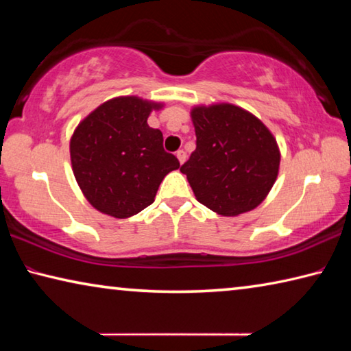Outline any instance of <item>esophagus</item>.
<instances>
[{"label":"esophagus","mask_w":351,"mask_h":351,"mask_svg":"<svg viewBox=\"0 0 351 351\" xmlns=\"http://www.w3.org/2000/svg\"><path fill=\"white\" fill-rule=\"evenodd\" d=\"M176 158H178V161H180V164H184V162H186L187 154H186V152H184V150H178L176 152Z\"/></svg>","instance_id":"1"}]
</instances>
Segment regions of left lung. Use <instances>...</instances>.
<instances>
[{
	"instance_id": "1",
	"label": "left lung",
	"mask_w": 351,
	"mask_h": 351,
	"mask_svg": "<svg viewBox=\"0 0 351 351\" xmlns=\"http://www.w3.org/2000/svg\"><path fill=\"white\" fill-rule=\"evenodd\" d=\"M197 148L181 171L201 204L237 217L268 197L280 167V150L269 128L232 104L197 105L190 111Z\"/></svg>"
}]
</instances>
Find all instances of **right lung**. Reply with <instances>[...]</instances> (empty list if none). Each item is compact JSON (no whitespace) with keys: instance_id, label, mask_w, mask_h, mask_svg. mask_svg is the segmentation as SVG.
<instances>
[{"instance_id":"obj_1","label":"right lung","mask_w":351,"mask_h":351,"mask_svg":"<svg viewBox=\"0 0 351 351\" xmlns=\"http://www.w3.org/2000/svg\"><path fill=\"white\" fill-rule=\"evenodd\" d=\"M164 104L138 96L99 105L77 125L69 142L71 165L83 197L119 219L150 206L159 184L180 161L164 150L162 133L147 119Z\"/></svg>"}]
</instances>
